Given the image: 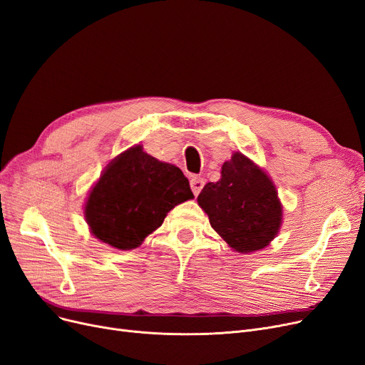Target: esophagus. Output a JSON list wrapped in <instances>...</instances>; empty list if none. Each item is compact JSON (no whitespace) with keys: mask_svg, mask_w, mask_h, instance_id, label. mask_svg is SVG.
<instances>
[{"mask_svg":"<svg viewBox=\"0 0 365 365\" xmlns=\"http://www.w3.org/2000/svg\"><path fill=\"white\" fill-rule=\"evenodd\" d=\"M202 186H204V180L201 178H192L191 179V189H192V192H194L195 197L201 192Z\"/></svg>","mask_w":365,"mask_h":365,"instance_id":"obj_1","label":"esophagus"}]
</instances>
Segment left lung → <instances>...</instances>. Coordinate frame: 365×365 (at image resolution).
Returning a JSON list of instances; mask_svg holds the SVG:
<instances>
[{"label": "left lung", "instance_id": "1", "mask_svg": "<svg viewBox=\"0 0 365 365\" xmlns=\"http://www.w3.org/2000/svg\"><path fill=\"white\" fill-rule=\"evenodd\" d=\"M197 201L212 228L242 253L268 246L282 224V204L272 179L240 152L224 163L220 179L205 185Z\"/></svg>", "mask_w": 365, "mask_h": 365}]
</instances>
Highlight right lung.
Segmentation results:
<instances>
[{
	"instance_id": "add662e5",
	"label": "right lung",
	"mask_w": 365,
	"mask_h": 365,
	"mask_svg": "<svg viewBox=\"0 0 365 365\" xmlns=\"http://www.w3.org/2000/svg\"><path fill=\"white\" fill-rule=\"evenodd\" d=\"M191 198L182 170L155 160L138 145L107 165L89 192L85 217L98 240L130 250L163 225L174 205Z\"/></svg>"
}]
</instances>
